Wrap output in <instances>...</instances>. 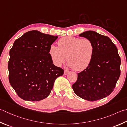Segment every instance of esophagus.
<instances>
[{
	"label": "esophagus",
	"instance_id": "1",
	"mask_svg": "<svg viewBox=\"0 0 127 127\" xmlns=\"http://www.w3.org/2000/svg\"><path fill=\"white\" fill-rule=\"evenodd\" d=\"M69 72V70H64V75H66L67 74H68V73Z\"/></svg>",
	"mask_w": 127,
	"mask_h": 127
}]
</instances>
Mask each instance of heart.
Masks as SVG:
<instances>
[{"mask_svg": "<svg viewBox=\"0 0 127 127\" xmlns=\"http://www.w3.org/2000/svg\"><path fill=\"white\" fill-rule=\"evenodd\" d=\"M58 44V47L52 45L49 49V54L55 65L61 66L66 57L67 65L75 71H83L90 65L95 51L91 39L67 36L59 39Z\"/></svg>", "mask_w": 127, "mask_h": 127, "instance_id": "heart-1", "label": "heart"}]
</instances>
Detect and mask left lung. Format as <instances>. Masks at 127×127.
Segmentation results:
<instances>
[{"instance_id":"obj_1","label":"left lung","mask_w":127,"mask_h":127,"mask_svg":"<svg viewBox=\"0 0 127 127\" xmlns=\"http://www.w3.org/2000/svg\"><path fill=\"white\" fill-rule=\"evenodd\" d=\"M93 41L95 51L87 68L78 74L72 87L76 95L90 101L101 100L114 90L121 75L118 49L108 37L93 31L80 34Z\"/></svg>"}]
</instances>
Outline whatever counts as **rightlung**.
Returning <instances> with one entry per match:
<instances>
[{
  "mask_svg": "<svg viewBox=\"0 0 127 127\" xmlns=\"http://www.w3.org/2000/svg\"><path fill=\"white\" fill-rule=\"evenodd\" d=\"M57 38L32 30L14 42L9 53V80L21 98L43 100L50 94L56 79L63 75L64 70L54 65L49 53Z\"/></svg>",
  "mask_w": 127,
  "mask_h": 127,
  "instance_id": "obj_1",
  "label": "right lung"
}]
</instances>
